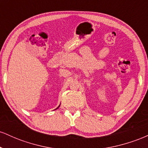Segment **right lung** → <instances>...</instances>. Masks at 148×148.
<instances>
[{"instance_id": "obj_1", "label": "right lung", "mask_w": 148, "mask_h": 148, "mask_svg": "<svg viewBox=\"0 0 148 148\" xmlns=\"http://www.w3.org/2000/svg\"><path fill=\"white\" fill-rule=\"evenodd\" d=\"M59 106H58V108H59ZM57 108H56V109H57Z\"/></svg>"}]
</instances>
